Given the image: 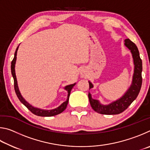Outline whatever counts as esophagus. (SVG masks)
I'll list each match as a JSON object with an SVG mask.
<instances>
[{
    "instance_id": "esophagus-1",
    "label": "esophagus",
    "mask_w": 150,
    "mask_h": 150,
    "mask_svg": "<svg viewBox=\"0 0 150 150\" xmlns=\"http://www.w3.org/2000/svg\"><path fill=\"white\" fill-rule=\"evenodd\" d=\"M81 76H82V77H85V76H86V74H85V73L84 71H81Z\"/></svg>"
}]
</instances>
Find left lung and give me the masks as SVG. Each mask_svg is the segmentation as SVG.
<instances>
[{
	"label": "left lung",
	"instance_id": "1",
	"mask_svg": "<svg viewBox=\"0 0 150 150\" xmlns=\"http://www.w3.org/2000/svg\"><path fill=\"white\" fill-rule=\"evenodd\" d=\"M124 42H125L124 45L130 50L134 59V71L132 82L130 88L127 90L121 98L107 105H102L98 100L93 99L91 93H88V99H89L91 107L96 112L102 114V115H118L122 112L137 98L142 87V62L139 57L138 49L136 44L130 39H126ZM88 83H89L90 89L93 87V85L90 81H88Z\"/></svg>",
	"mask_w": 150,
	"mask_h": 150
}]
</instances>
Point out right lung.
<instances>
[{
	"mask_svg": "<svg viewBox=\"0 0 150 150\" xmlns=\"http://www.w3.org/2000/svg\"><path fill=\"white\" fill-rule=\"evenodd\" d=\"M18 47L19 46H18L16 48V52H15V54H14V59L12 61V63H11V73H12V77H13V79H14V90H15V92H16L18 98V99L20 100V102L23 104V105L26 106V107H27V108L28 109V110L31 111L33 114H34L35 115L39 116H55L57 115H59V114H60V113H62L63 111H64L65 110L66 107H67L68 102H69V98L71 91L72 88L75 85L76 83H73V84L69 85L65 87L64 89L67 91V93H68L67 98V100L65 101L64 103H63L62 105L59 106V107H57L55 109H52V110H43V109L34 107V106H32L31 105H30L28 103L26 102V100H25L24 98L22 97V96L21 95V94H20V93L18 87L16 73H15V64H16L17 51H18Z\"/></svg>",
	"mask_w": 150,
	"mask_h": 150,
	"instance_id": "1",
	"label": "right lung"
}]
</instances>
